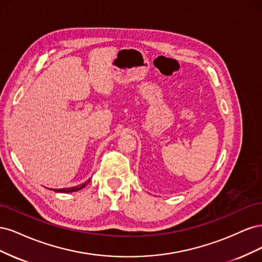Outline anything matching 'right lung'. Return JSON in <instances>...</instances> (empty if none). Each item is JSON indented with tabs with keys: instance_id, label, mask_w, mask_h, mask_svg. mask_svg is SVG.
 I'll return each instance as SVG.
<instances>
[{
	"instance_id": "obj_1",
	"label": "right lung",
	"mask_w": 262,
	"mask_h": 262,
	"mask_svg": "<svg viewBox=\"0 0 262 262\" xmlns=\"http://www.w3.org/2000/svg\"><path fill=\"white\" fill-rule=\"evenodd\" d=\"M91 181V178L87 179L85 182H83V184L78 185V186H75V187H71V188H62V189H51L53 190V191L55 192H62V193H69V192H75V191H78V190L83 189L89 182Z\"/></svg>"
}]
</instances>
